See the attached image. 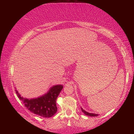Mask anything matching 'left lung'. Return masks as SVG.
Segmentation results:
<instances>
[{"label":"left lung","mask_w":134,"mask_h":134,"mask_svg":"<svg viewBox=\"0 0 134 134\" xmlns=\"http://www.w3.org/2000/svg\"><path fill=\"white\" fill-rule=\"evenodd\" d=\"M81 111L85 113L86 115H87V116H98V114H96V113H89V112H86V110H85L84 109H83L82 108H81Z\"/></svg>","instance_id":"obj_1"}]
</instances>
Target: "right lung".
<instances>
[{"label":"right lung","instance_id":"right-lung-1","mask_svg":"<svg viewBox=\"0 0 134 134\" xmlns=\"http://www.w3.org/2000/svg\"><path fill=\"white\" fill-rule=\"evenodd\" d=\"M63 88V85L53 86L46 94L31 99L24 98L17 90L15 91L19 99L23 102L25 107L31 112L44 118H50L57 111L56 99Z\"/></svg>","mask_w":134,"mask_h":134}]
</instances>
